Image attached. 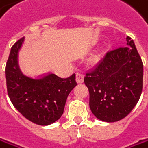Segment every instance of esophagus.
<instances>
[{"label": "esophagus", "instance_id": "obj_1", "mask_svg": "<svg viewBox=\"0 0 148 148\" xmlns=\"http://www.w3.org/2000/svg\"><path fill=\"white\" fill-rule=\"evenodd\" d=\"M76 80L77 83H82L84 81V75L81 72H77L76 73Z\"/></svg>", "mask_w": 148, "mask_h": 148}]
</instances>
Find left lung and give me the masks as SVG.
Here are the masks:
<instances>
[{"label": "left lung", "instance_id": "left-lung-1", "mask_svg": "<svg viewBox=\"0 0 148 148\" xmlns=\"http://www.w3.org/2000/svg\"><path fill=\"white\" fill-rule=\"evenodd\" d=\"M126 39L129 47L107 52L84 77L92 114L108 123L127 116L142 92L143 62L133 40Z\"/></svg>", "mask_w": 148, "mask_h": 148}]
</instances>
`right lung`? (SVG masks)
<instances>
[{"instance_id":"right-lung-1","label":"right lung","mask_w":148,"mask_h":148,"mask_svg":"<svg viewBox=\"0 0 148 148\" xmlns=\"http://www.w3.org/2000/svg\"><path fill=\"white\" fill-rule=\"evenodd\" d=\"M24 38L11 47L6 64L7 91L14 107L31 122L47 125L57 121L62 115L66 100L77 86L76 74L62 78L48 73L33 78L25 75L18 65V52Z\"/></svg>"}]
</instances>
